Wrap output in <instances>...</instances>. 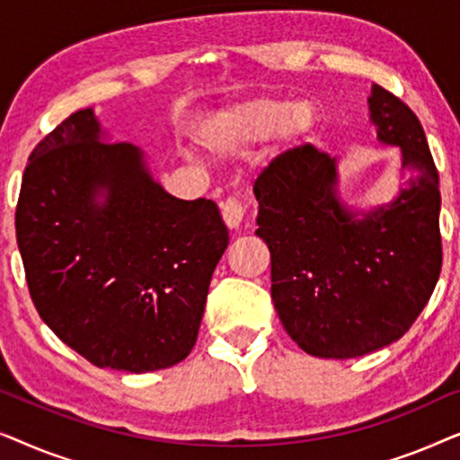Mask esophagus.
I'll return each instance as SVG.
<instances>
[{
	"label": "esophagus",
	"mask_w": 460,
	"mask_h": 460,
	"mask_svg": "<svg viewBox=\"0 0 460 460\" xmlns=\"http://www.w3.org/2000/svg\"><path fill=\"white\" fill-rule=\"evenodd\" d=\"M222 216H224V222H226V226H228V228H238V226H241V222H243V217H244V205L238 199L230 197L222 205Z\"/></svg>",
	"instance_id": "34e87169"
}]
</instances>
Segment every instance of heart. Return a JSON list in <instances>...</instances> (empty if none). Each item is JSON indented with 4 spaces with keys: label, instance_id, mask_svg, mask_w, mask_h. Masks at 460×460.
<instances>
[{
    "label": "heart",
    "instance_id": "heart-1",
    "mask_svg": "<svg viewBox=\"0 0 460 460\" xmlns=\"http://www.w3.org/2000/svg\"><path fill=\"white\" fill-rule=\"evenodd\" d=\"M316 123L312 102L291 104L285 98L257 96L241 100L207 119L199 137L205 146L228 153L272 136L276 146L288 148L299 144Z\"/></svg>",
    "mask_w": 460,
    "mask_h": 460
}]
</instances>
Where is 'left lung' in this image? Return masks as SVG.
<instances>
[{
	"label": "left lung",
	"instance_id": "1",
	"mask_svg": "<svg viewBox=\"0 0 460 460\" xmlns=\"http://www.w3.org/2000/svg\"><path fill=\"white\" fill-rule=\"evenodd\" d=\"M376 137L402 148L408 188L389 205L349 211L337 165L312 144L257 175L255 234L272 260V301L305 354L358 358L398 341L429 301L442 270L439 175L417 115L392 92L368 98Z\"/></svg>",
	"mask_w": 460,
	"mask_h": 460
}]
</instances>
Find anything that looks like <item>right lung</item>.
I'll return each instance as SVG.
<instances>
[{"mask_svg": "<svg viewBox=\"0 0 460 460\" xmlns=\"http://www.w3.org/2000/svg\"><path fill=\"white\" fill-rule=\"evenodd\" d=\"M16 241L58 339L100 368L148 373L190 354L230 238L213 200L163 190L142 150L100 140L84 109L31 153Z\"/></svg>", "mask_w": 460, "mask_h": 460, "instance_id": "1", "label": "right lung"}]
</instances>
